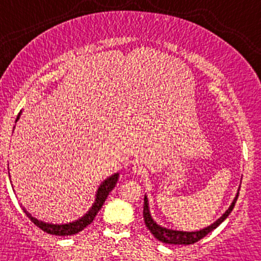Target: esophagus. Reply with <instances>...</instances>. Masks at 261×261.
Returning a JSON list of instances; mask_svg holds the SVG:
<instances>
[{
  "instance_id": "obj_1",
  "label": "esophagus",
  "mask_w": 261,
  "mask_h": 261,
  "mask_svg": "<svg viewBox=\"0 0 261 261\" xmlns=\"http://www.w3.org/2000/svg\"><path fill=\"white\" fill-rule=\"evenodd\" d=\"M145 168H144L143 166H140V164H135V166L133 167V173L134 174H138V176H144L145 174Z\"/></svg>"
}]
</instances>
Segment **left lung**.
<instances>
[{
	"mask_svg": "<svg viewBox=\"0 0 261 261\" xmlns=\"http://www.w3.org/2000/svg\"><path fill=\"white\" fill-rule=\"evenodd\" d=\"M240 191V189H239ZM237 198H239V192H237L236 198L233 199L232 204L229 205V208L227 209L226 213L221 217L219 219H217L213 224L208 226L206 228L200 229V231H195V232H185V231H174V229H168L164 228V227L159 226L154 222V219L151 218L150 211H149V203L148 198L144 196V211H143V217L144 222H145V226L148 227L149 231L153 233V236L155 237L159 241L164 242V244H171V245H192L195 242H198L199 240H201L203 237H205L206 234L211 233L212 231L217 228L227 217L231 214L232 209L234 208V204H236Z\"/></svg>",
	"mask_w": 261,
	"mask_h": 261,
	"instance_id": "left-lung-1",
	"label": "left lung"
}]
</instances>
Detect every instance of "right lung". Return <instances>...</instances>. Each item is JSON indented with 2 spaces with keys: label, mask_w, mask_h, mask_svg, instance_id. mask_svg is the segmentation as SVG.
Wrapping results in <instances>:
<instances>
[{
  "label": "right lung",
  "mask_w": 261,
  "mask_h": 261,
  "mask_svg": "<svg viewBox=\"0 0 261 261\" xmlns=\"http://www.w3.org/2000/svg\"><path fill=\"white\" fill-rule=\"evenodd\" d=\"M19 116H17L16 121L19 120ZM117 181H118V173H115L113 176L108 177L107 179H105V181L100 184L99 189H98L97 195H95V201L94 204H93L92 208L89 209V212H88L84 217H82V218L77 219V221L71 222V223H66V224L45 223V222L38 221L37 218L32 217V214L28 213V212L25 211V208H22V211H24V213L27 214L28 218H29L35 226L39 227L42 231L47 232V233L56 234V236H71V234H76L94 221L95 216H97L98 212L100 211L102 205L105 204L106 199H107L108 194L112 191L113 187H115L116 184H117Z\"/></svg>",
  "instance_id": "1"
}]
</instances>
